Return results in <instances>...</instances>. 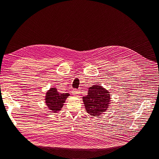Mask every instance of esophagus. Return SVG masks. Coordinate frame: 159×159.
Instances as JSON below:
<instances>
[{"label": "esophagus", "instance_id": "esophagus-1", "mask_svg": "<svg viewBox=\"0 0 159 159\" xmlns=\"http://www.w3.org/2000/svg\"><path fill=\"white\" fill-rule=\"evenodd\" d=\"M71 93H72V95H74V96H78V95H80V90H78V89H75L72 90Z\"/></svg>", "mask_w": 159, "mask_h": 159}]
</instances>
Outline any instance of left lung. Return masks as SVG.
I'll list each match as a JSON object with an SVG mask.
<instances>
[{
    "label": "left lung",
    "instance_id": "left-lung-1",
    "mask_svg": "<svg viewBox=\"0 0 159 159\" xmlns=\"http://www.w3.org/2000/svg\"><path fill=\"white\" fill-rule=\"evenodd\" d=\"M82 99L86 111L94 117L99 116L106 111L111 102L109 91L99 85L89 87L88 95Z\"/></svg>",
    "mask_w": 159,
    "mask_h": 159
}]
</instances>
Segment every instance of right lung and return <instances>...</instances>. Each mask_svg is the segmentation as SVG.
Listing matches in <instances>:
<instances>
[{
	"label": "right lung",
	"instance_id": "add662e5",
	"mask_svg": "<svg viewBox=\"0 0 159 159\" xmlns=\"http://www.w3.org/2000/svg\"><path fill=\"white\" fill-rule=\"evenodd\" d=\"M69 96L70 94L68 93H60L57 91L56 88L53 87L46 93L45 103L51 112H59Z\"/></svg>",
	"mask_w": 159,
	"mask_h": 159
}]
</instances>
